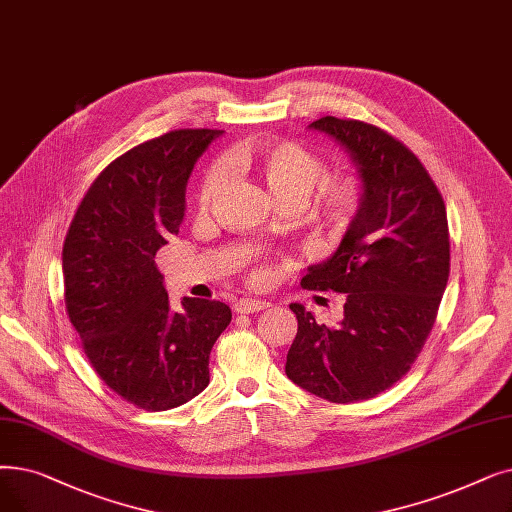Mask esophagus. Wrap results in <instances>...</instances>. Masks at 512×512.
Listing matches in <instances>:
<instances>
[{
	"mask_svg": "<svg viewBox=\"0 0 512 512\" xmlns=\"http://www.w3.org/2000/svg\"><path fill=\"white\" fill-rule=\"evenodd\" d=\"M268 305L270 303L259 301V299H240L234 305V311H236V314H255V311H261V309H265Z\"/></svg>",
	"mask_w": 512,
	"mask_h": 512,
	"instance_id": "1",
	"label": "esophagus"
}]
</instances>
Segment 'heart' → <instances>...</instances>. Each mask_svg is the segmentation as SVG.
<instances>
[{
	"instance_id": "1",
	"label": "heart",
	"mask_w": 512,
	"mask_h": 512,
	"mask_svg": "<svg viewBox=\"0 0 512 512\" xmlns=\"http://www.w3.org/2000/svg\"><path fill=\"white\" fill-rule=\"evenodd\" d=\"M240 161L253 169L276 198L280 207H309V219L330 238L343 236L358 215L364 201V180L355 171L326 172V161L320 152L307 148L297 140H272L244 148ZM226 180V167L215 163L207 169L198 205L209 207ZM253 282L268 280V272L257 270Z\"/></svg>"
}]
</instances>
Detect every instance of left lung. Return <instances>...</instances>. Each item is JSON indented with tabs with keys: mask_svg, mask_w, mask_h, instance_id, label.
<instances>
[{
	"mask_svg": "<svg viewBox=\"0 0 512 512\" xmlns=\"http://www.w3.org/2000/svg\"><path fill=\"white\" fill-rule=\"evenodd\" d=\"M341 142L360 169L364 201L337 253L309 268L307 291L347 293L339 326L293 303L299 328L286 376L332 404L393 387L425 347L450 276L446 203L416 154L358 119L311 123Z\"/></svg>",
	"mask_w": 512,
	"mask_h": 512,
	"instance_id": "left-lung-1",
	"label": "left lung"
}]
</instances>
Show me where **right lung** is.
I'll return each instance as SVG.
<instances>
[{
	"label": "right lung",
	"instance_id": "add662e5",
	"mask_svg": "<svg viewBox=\"0 0 512 512\" xmlns=\"http://www.w3.org/2000/svg\"><path fill=\"white\" fill-rule=\"evenodd\" d=\"M219 129H173L96 177L62 247L64 305L96 374L125 402L163 412L209 385L226 303L184 297L171 311L157 251L180 232L188 177Z\"/></svg>",
	"mask_w": 512,
	"mask_h": 512
}]
</instances>
